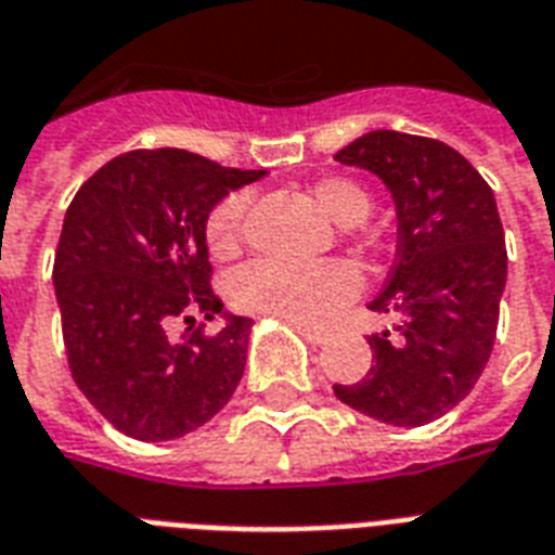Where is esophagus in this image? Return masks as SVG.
Wrapping results in <instances>:
<instances>
[{
    "label": "esophagus",
    "mask_w": 555,
    "mask_h": 555,
    "mask_svg": "<svg viewBox=\"0 0 555 555\" xmlns=\"http://www.w3.org/2000/svg\"><path fill=\"white\" fill-rule=\"evenodd\" d=\"M294 328L302 334L308 343H313V346H322L325 339H328V331H322V328H313V325H302V322H294Z\"/></svg>",
    "instance_id": "34e87169"
}]
</instances>
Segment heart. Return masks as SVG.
I'll list each match as a JSON object with an SVG mask.
<instances>
[{"mask_svg":"<svg viewBox=\"0 0 555 555\" xmlns=\"http://www.w3.org/2000/svg\"><path fill=\"white\" fill-rule=\"evenodd\" d=\"M320 212L339 230L357 227L369 216L371 198L351 178H322L308 190ZM250 195L233 192L218 201L207 218L209 250L218 259H233L242 250ZM357 270L348 261H325L313 268L285 261H256L233 279V302L247 313L273 320L325 325L357 294Z\"/></svg>","mask_w":555,"mask_h":555,"instance_id":"b5f03b06","label":"heart"}]
</instances>
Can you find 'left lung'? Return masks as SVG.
<instances>
[{"mask_svg": "<svg viewBox=\"0 0 555 555\" xmlns=\"http://www.w3.org/2000/svg\"><path fill=\"white\" fill-rule=\"evenodd\" d=\"M334 160L383 181L397 212V259L369 302L397 325L371 334V369L334 386L354 412L423 426L452 412L490 360L507 285L504 227L490 184L452 146L405 132H369Z\"/></svg>", "mask_w": 555, "mask_h": 555, "instance_id": "1", "label": "left lung"}]
</instances>
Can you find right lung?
Wrapping results in <instances>:
<instances>
[{
    "instance_id": "obj_1",
    "label": "right lung",
    "mask_w": 555,
    "mask_h": 555,
    "mask_svg": "<svg viewBox=\"0 0 555 555\" xmlns=\"http://www.w3.org/2000/svg\"><path fill=\"white\" fill-rule=\"evenodd\" d=\"M264 169L218 167L186 150L108 160L74 195L54 294L74 383L129 438L176 440L212 421L247 363L253 320L209 291L207 218ZM222 317L216 335L166 334L176 315Z\"/></svg>"
}]
</instances>
